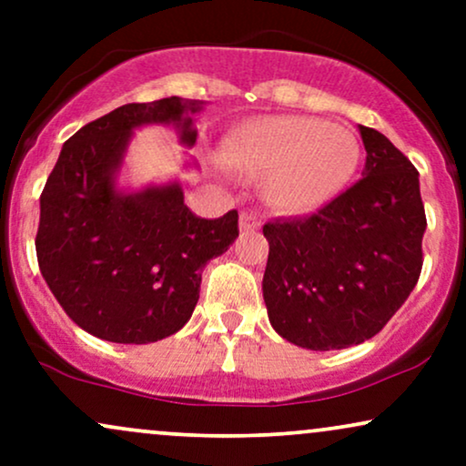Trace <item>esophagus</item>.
<instances>
[{"mask_svg":"<svg viewBox=\"0 0 466 466\" xmlns=\"http://www.w3.org/2000/svg\"><path fill=\"white\" fill-rule=\"evenodd\" d=\"M260 218L256 212H240V229L243 232H249V229H258Z\"/></svg>","mask_w":466,"mask_h":466,"instance_id":"esophagus-1","label":"esophagus"}]
</instances>
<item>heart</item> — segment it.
I'll return each instance as SVG.
<instances>
[{"mask_svg":"<svg viewBox=\"0 0 466 466\" xmlns=\"http://www.w3.org/2000/svg\"><path fill=\"white\" fill-rule=\"evenodd\" d=\"M223 159L249 177H267V199L307 212L335 199L361 162V144L344 127L307 116L248 120L223 140Z\"/></svg>","mask_w":466,"mask_h":466,"instance_id":"b5f03b06","label":"heart"}]
</instances>
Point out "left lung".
<instances>
[{"instance_id": "8db88e82", "label": "left lung", "mask_w": 466, "mask_h": 466, "mask_svg": "<svg viewBox=\"0 0 466 466\" xmlns=\"http://www.w3.org/2000/svg\"><path fill=\"white\" fill-rule=\"evenodd\" d=\"M363 177L309 217L263 226V298L291 344L339 350L370 339L408 300L422 269L427 218L419 170L383 133L361 127Z\"/></svg>"}]
</instances>
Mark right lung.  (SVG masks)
I'll use <instances>...</instances> for the list:
<instances>
[{
  "mask_svg": "<svg viewBox=\"0 0 466 466\" xmlns=\"http://www.w3.org/2000/svg\"><path fill=\"white\" fill-rule=\"evenodd\" d=\"M201 100L122 105L63 144L41 192L36 260L63 311L89 335L148 344L177 333L199 300L203 267L238 237V212L201 218L179 184L136 195L116 190L131 131L175 125L192 147Z\"/></svg>",
  "mask_w": 466,
  "mask_h": 466,
  "instance_id": "1",
  "label": "right lung"
}]
</instances>
